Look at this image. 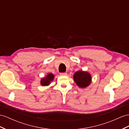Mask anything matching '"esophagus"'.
<instances>
[{"instance_id": "obj_1", "label": "esophagus", "mask_w": 129, "mask_h": 129, "mask_svg": "<svg viewBox=\"0 0 129 129\" xmlns=\"http://www.w3.org/2000/svg\"><path fill=\"white\" fill-rule=\"evenodd\" d=\"M60 75L61 76H66V75H67V72H61V73L60 74Z\"/></svg>"}]
</instances>
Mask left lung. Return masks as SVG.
<instances>
[{
	"label": "left lung",
	"instance_id": "1",
	"mask_svg": "<svg viewBox=\"0 0 129 129\" xmlns=\"http://www.w3.org/2000/svg\"><path fill=\"white\" fill-rule=\"evenodd\" d=\"M74 79L78 87L85 88L89 85L91 82V76L87 72L79 71L75 72Z\"/></svg>",
	"mask_w": 129,
	"mask_h": 129
}]
</instances>
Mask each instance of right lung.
I'll list each match as a JSON object with an SVG mask.
<instances>
[{"instance_id":"right-lung-1","label":"right lung","mask_w":129,"mask_h":129,"mask_svg":"<svg viewBox=\"0 0 129 129\" xmlns=\"http://www.w3.org/2000/svg\"><path fill=\"white\" fill-rule=\"evenodd\" d=\"M54 78V75L52 74H49L47 77L43 78L41 81V84L42 85H48L51 81H53Z\"/></svg>"}]
</instances>
